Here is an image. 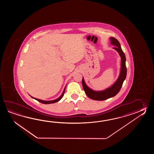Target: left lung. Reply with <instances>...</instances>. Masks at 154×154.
<instances>
[{"instance_id":"8db88e82","label":"left lung","mask_w":154,"mask_h":154,"mask_svg":"<svg viewBox=\"0 0 154 154\" xmlns=\"http://www.w3.org/2000/svg\"><path fill=\"white\" fill-rule=\"evenodd\" d=\"M111 44L116 46L113 49H115L119 53L121 58V71L118 79L115 82L113 85L102 91H95L90 88L88 85L86 84L84 78L82 80V85L83 88L85 91L86 95L89 98L96 100V101H103L108 98H111L118 94L121 88L123 83L126 78L127 76V68L125 66L126 58L125 53L123 52L121 47V45L118 40L114 37H110Z\"/></svg>"}]
</instances>
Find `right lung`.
<instances>
[{
  "label": "right lung",
  "instance_id": "add662e5",
  "mask_svg": "<svg viewBox=\"0 0 154 154\" xmlns=\"http://www.w3.org/2000/svg\"><path fill=\"white\" fill-rule=\"evenodd\" d=\"M66 87L64 88V90H63V91L62 94L61 95V96L59 97V98H57L56 100H51V101H45V100H40V99H38V98H35V97H32L31 96H30L32 98H34L35 100H36L37 101H38L39 102H41V103H43V104H50V103H56L57 102H58L59 101H60L62 98L63 97V95H64V92H65V90H66Z\"/></svg>",
  "mask_w": 154,
  "mask_h": 154
}]
</instances>
